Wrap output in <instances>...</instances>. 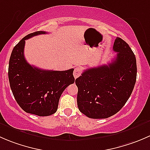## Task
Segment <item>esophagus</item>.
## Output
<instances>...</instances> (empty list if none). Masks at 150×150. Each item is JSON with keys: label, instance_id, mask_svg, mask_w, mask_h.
Returning <instances> with one entry per match:
<instances>
[{"label": "esophagus", "instance_id": "esophagus-1", "mask_svg": "<svg viewBox=\"0 0 150 150\" xmlns=\"http://www.w3.org/2000/svg\"><path fill=\"white\" fill-rule=\"evenodd\" d=\"M81 69H80L79 67L75 68V69H74V72H73V75L74 77H75V78H78V77L81 75Z\"/></svg>", "mask_w": 150, "mask_h": 150}]
</instances>
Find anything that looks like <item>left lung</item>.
I'll return each mask as SVG.
<instances>
[{
	"label": "left lung",
	"mask_w": 150,
	"mask_h": 150,
	"mask_svg": "<svg viewBox=\"0 0 150 150\" xmlns=\"http://www.w3.org/2000/svg\"><path fill=\"white\" fill-rule=\"evenodd\" d=\"M112 62L83 71L75 80L80 111L93 119L107 118L120 111L129 99L137 80V60L128 43L117 37Z\"/></svg>",
	"instance_id": "8db88e82"
}]
</instances>
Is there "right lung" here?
Here are the masks:
<instances>
[{"mask_svg": "<svg viewBox=\"0 0 150 150\" xmlns=\"http://www.w3.org/2000/svg\"><path fill=\"white\" fill-rule=\"evenodd\" d=\"M46 33L37 31L23 38L13 48L8 64L10 87L16 102L25 112L38 116L54 114L62 93L75 82L74 69L45 70L27 62L24 56L25 40Z\"/></svg>", "mask_w": 150, "mask_h": 150, "instance_id": "obj_1", "label": "right lung"}]
</instances>
